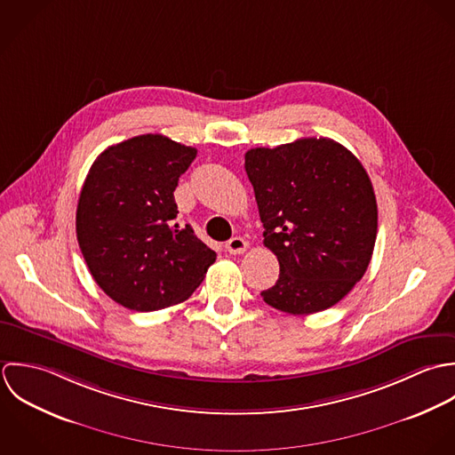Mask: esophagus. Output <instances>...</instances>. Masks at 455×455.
Instances as JSON below:
<instances>
[{"label": "esophagus", "instance_id": "1", "mask_svg": "<svg viewBox=\"0 0 455 455\" xmlns=\"http://www.w3.org/2000/svg\"><path fill=\"white\" fill-rule=\"evenodd\" d=\"M225 250L230 255H241V253H244L248 250V243L243 237H232L230 241H227Z\"/></svg>", "mask_w": 455, "mask_h": 455}]
</instances>
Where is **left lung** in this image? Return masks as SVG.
I'll return each mask as SVG.
<instances>
[{
	"mask_svg": "<svg viewBox=\"0 0 455 455\" xmlns=\"http://www.w3.org/2000/svg\"><path fill=\"white\" fill-rule=\"evenodd\" d=\"M264 244L279 277L260 295L279 311L311 315L361 281L374 250L378 207L363 164L336 140L299 139L244 156Z\"/></svg>",
	"mask_w": 455,
	"mask_h": 455,
	"instance_id": "8db88e82",
	"label": "left lung"
}]
</instances>
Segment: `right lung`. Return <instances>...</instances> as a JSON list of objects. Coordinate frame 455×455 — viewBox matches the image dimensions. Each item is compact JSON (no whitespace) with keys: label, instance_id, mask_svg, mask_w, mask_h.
Instances as JSON below:
<instances>
[{"label":"right lung","instance_id":"1","mask_svg":"<svg viewBox=\"0 0 455 455\" xmlns=\"http://www.w3.org/2000/svg\"><path fill=\"white\" fill-rule=\"evenodd\" d=\"M196 156L160 133L107 148L83 184L76 228L98 286L133 311L186 300L214 264L189 225L180 228L174 191Z\"/></svg>","mask_w":455,"mask_h":455}]
</instances>
